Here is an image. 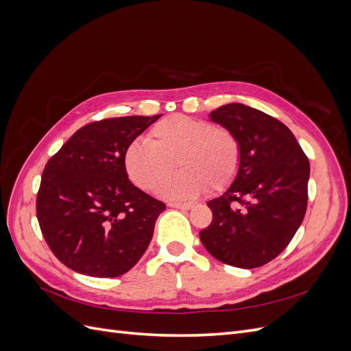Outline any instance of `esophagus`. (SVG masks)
Returning <instances> with one entry per match:
<instances>
[{"label":"esophagus","mask_w":351,"mask_h":351,"mask_svg":"<svg viewBox=\"0 0 351 351\" xmlns=\"http://www.w3.org/2000/svg\"><path fill=\"white\" fill-rule=\"evenodd\" d=\"M168 206L177 208V209H184V210H189V209L192 208L193 205H192V204H189V202H169Z\"/></svg>","instance_id":"34e87169"}]
</instances>
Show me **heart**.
Here are the masks:
<instances>
[{"label": "heart", "mask_w": 351, "mask_h": 351, "mask_svg": "<svg viewBox=\"0 0 351 351\" xmlns=\"http://www.w3.org/2000/svg\"><path fill=\"white\" fill-rule=\"evenodd\" d=\"M240 143L226 127L173 114L152 125L147 142L134 141L124 155L125 171L143 190H155L177 160L182 171L167 179L158 193L168 199H192L219 192L232 183L240 168Z\"/></svg>", "instance_id": "heart-1"}]
</instances>
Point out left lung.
<instances>
[{"instance_id": "1", "label": "left lung", "mask_w": 351, "mask_h": 351, "mask_svg": "<svg viewBox=\"0 0 351 351\" xmlns=\"http://www.w3.org/2000/svg\"><path fill=\"white\" fill-rule=\"evenodd\" d=\"M209 117L236 134L241 156L234 182L208 202L214 217L200 241L231 267H262L287 247L304 218L309 159L289 127L259 110L234 102Z\"/></svg>"}]
</instances>
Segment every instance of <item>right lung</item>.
Returning a JSON list of instances; mask_svg holds the SVG:
<instances>
[{
    "instance_id": "add662e5",
    "label": "right lung",
    "mask_w": 351,
    "mask_h": 351,
    "mask_svg": "<svg viewBox=\"0 0 351 351\" xmlns=\"http://www.w3.org/2000/svg\"><path fill=\"white\" fill-rule=\"evenodd\" d=\"M161 115L83 125L47 162L36 217L49 249L67 268L114 278L143 256L165 204L130 182L124 155Z\"/></svg>"
}]
</instances>
